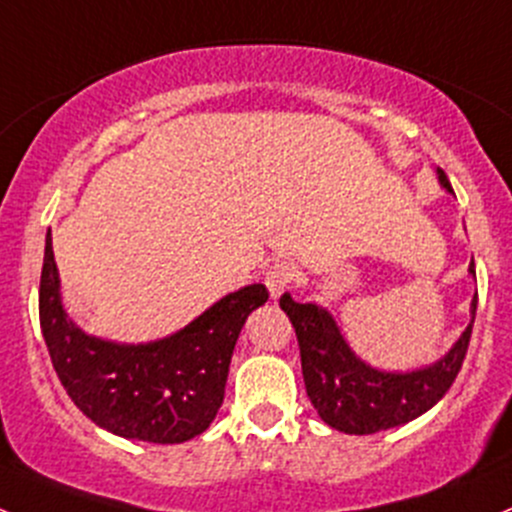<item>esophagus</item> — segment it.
I'll return each instance as SVG.
<instances>
[{"label": "esophagus", "instance_id": "esophagus-1", "mask_svg": "<svg viewBox=\"0 0 512 512\" xmlns=\"http://www.w3.org/2000/svg\"><path fill=\"white\" fill-rule=\"evenodd\" d=\"M263 281H266V288H268V293H271V298L278 300L283 293L288 291V288L293 286V281H295L293 263H288V261L273 263V266L266 271V278H263Z\"/></svg>", "mask_w": 512, "mask_h": 512}]
</instances>
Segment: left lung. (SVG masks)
Segmentation results:
<instances>
[{
    "instance_id": "left-lung-1",
    "label": "left lung",
    "mask_w": 512,
    "mask_h": 512,
    "mask_svg": "<svg viewBox=\"0 0 512 512\" xmlns=\"http://www.w3.org/2000/svg\"><path fill=\"white\" fill-rule=\"evenodd\" d=\"M441 187L453 192L444 170H436ZM476 276V266H468ZM478 295L471 303V323L458 337L456 345L434 365L412 372H382L362 362L345 337L340 335L335 318L315 303H295L288 293L281 295L283 313L291 318L300 347L305 392L318 409L320 419L345 434H377L394 429L429 412L461 372L476 320Z\"/></svg>"
}]
</instances>
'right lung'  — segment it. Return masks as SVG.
<instances>
[{"mask_svg": "<svg viewBox=\"0 0 512 512\" xmlns=\"http://www.w3.org/2000/svg\"><path fill=\"white\" fill-rule=\"evenodd\" d=\"M268 300L263 283L224 295L175 335L145 345L88 335L61 303L51 229L46 234L39 320L71 402L115 436L150 444L194 439L224 402L231 355L246 318Z\"/></svg>", "mask_w": 512, "mask_h": 512, "instance_id": "right-lung-1", "label": "right lung"}]
</instances>
